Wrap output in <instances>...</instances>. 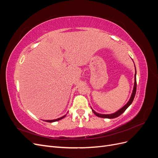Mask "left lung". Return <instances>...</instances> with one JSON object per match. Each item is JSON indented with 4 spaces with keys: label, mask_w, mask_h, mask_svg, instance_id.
I'll return each mask as SVG.
<instances>
[{
    "label": "left lung",
    "mask_w": 158,
    "mask_h": 158,
    "mask_svg": "<svg viewBox=\"0 0 158 158\" xmlns=\"http://www.w3.org/2000/svg\"><path fill=\"white\" fill-rule=\"evenodd\" d=\"M136 69V68H135ZM136 73L135 74V85H134V89H133V91H132V94L131 95V97L130 98V99H129V101L128 102V103L125 105V106H124L123 107H122L121 109H119L118 111L115 112L114 113H113V114H99V113H98L95 111H94V110L92 109V111L94 112V113L95 114V115L99 117H101V118H116L118 116H120L121 114L125 112V110L130 106V105L132 103V102H133L134 100V98H135V94H136Z\"/></svg>",
    "instance_id": "1"
}]
</instances>
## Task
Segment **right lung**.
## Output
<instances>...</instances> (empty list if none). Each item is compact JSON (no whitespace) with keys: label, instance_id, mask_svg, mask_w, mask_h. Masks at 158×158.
Masks as SVG:
<instances>
[{"label":"right lung","instance_id":"obj_1","mask_svg":"<svg viewBox=\"0 0 158 158\" xmlns=\"http://www.w3.org/2000/svg\"><path fill=\"white\" fill-rule=\"evenodd\" d=\"M66 117V115H64V116H63V117H60V118H56V119H54V120H47V121H45L46 122H48V123H52V122H55V121H59V120H60V119H62V118H63L64 117Z\"/></svg>","mask_w":158,"mask_h":158}]
</instances>
